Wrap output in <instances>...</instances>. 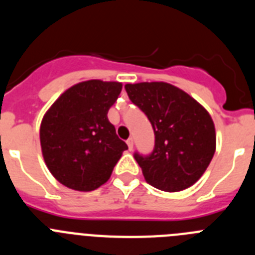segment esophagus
Here are the masks:
<instances>
[{"instance_id":"esophagus-1","label":"esophagus","mask_w":255,"mask_h":255,"mask_svg":"<svg viewBox=\"0 0 255 255\" xmlns=\"http://www.w3.org/2000/svg\"><path fill=\"white\" fill-rule=\"evenodd\" d=\"M126 144H128V147H129L130 150H131L132 148H134V140H132V138L128 139V140H126Z\"/></svg>"}]
</instances>
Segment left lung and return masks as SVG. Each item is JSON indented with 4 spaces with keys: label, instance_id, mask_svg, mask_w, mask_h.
<instances>
[{
    "label": "left lung",
    "instance_id": "obj_1",
    "mask_svg": "<svg viewBox=\"0 0 255 255\" xmlns=\"http://www.w3.org/2000/svg\"><path fill=\"white\" fill-rule=\"evenodd\" d=\"M125 91L154 131L152 152L134 153L145 181L170 193L195 184L216 150L215 124L206 108L167 83L126 84Z\"/></svg>",
    "mask_w": 255,
    "mask_h": 255
}]
</instances>
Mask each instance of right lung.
Instances as JSON below:
<instances>
[{"label": "right lung", "mask_w": 255, "mask_h": 255, "mask_svg": "<svg viewBox=\"0 0 255 255\" xmlns=\"http://www.w3.org/2000/svg\"><path fill=\"white\" fill-rule=\"evenodd\" d=\"M123 85L88 80L69 88L44 115L40 147L47 167L62 185L92 191L103 185L128 145L108 121Z\"/></svg>", "instance_id": "1"}]
</instances>
